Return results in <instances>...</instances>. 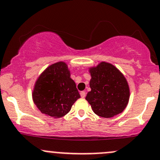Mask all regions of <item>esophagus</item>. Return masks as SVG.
<instances>
[{
  "label": "esophagus",
  "mask_w": 160,
  "mask_h": 160,
  "mask_svg": "<svg viewBox=\"0 0 160 160\" xmlns=\"http://www.w3.org/2000/svg\"><path fill=\"white\" fill-rule=\"evenodd\" d=\"M80 96H81V97L84 98V97H86V92L85 91H81V92H80Z\"/></svg>",
  "instance_id": "34e87169"
}]
</instances>
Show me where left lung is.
Returning a JSON list of instances; mask_svg holds the SVG:
<instances>
[{
  "instance_id": "left-lung-1",
  "label": "left lung",
  "mask_w": 160,
  "mask_h": 160,
  "mask_svg": "<svg viewBox=\"0 0 160 160\" xmlns=\"http://www.w3.org/2000/svg\"><path fill=\"white\" fill-rule=\"evenodd\" d=\"M91 80L86 100L93 112L104 118L120 113L127 107L129 90L124 76L112 64L102 62L90 70Z\"/></svg>"
}]
</instances>
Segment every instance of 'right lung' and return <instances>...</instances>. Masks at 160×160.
Instances as JSON below:
<instances>
[{
  "instance_id": "right-lung-1",
  "label": "right lung",
  "mask_w": 160,
  "mask_h": 160,
  "mask_svg": "<svg viewBox=\"0 0 160 160\" xmlns=\"http://www.w3.org/2000/svg\"><path fill=\"white\" fill-rule=\"evenodd\" d=\"M80 97L76 83L63 62L48 67L37 80L33 92V102L40 112L55 118L70 112Z\"/></svg>"
}]
</instances>
